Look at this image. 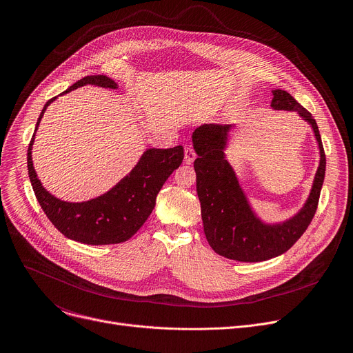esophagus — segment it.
Here are the masks:
<instances>
[{"label":"esophagus","mask_w":353,"mask_h":353,"mask_svg":"<svg viewBox=\"0 0 353 353\" xmlns=\"http://www.w3.org/2000/svg\"><path fill=\"white\" fill-rule=\"evenodd\" d=\"M195 161V152L191 146L184 148V163L191 165Z\"/></svg>","instance_id":"esophagus-1"}]
</instances>
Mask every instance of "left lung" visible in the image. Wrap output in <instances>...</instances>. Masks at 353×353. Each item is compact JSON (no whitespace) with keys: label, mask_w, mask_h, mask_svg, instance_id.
Segmentation results:
<instances>
[{"label":"left lung","mask_w":353,"mask_h":353,"mask_svg":"<svg viewBox=\"0 0 353 353\" xmlns=\"http://www.w3.org/2000/svg\"><path fill=\"white\" fill-rule=\"evenodd\" d=\"M272 96L274 110L297 112L312 125L320 149L319 169L306 203L296 215L283 222L265 223L251 208L225 155L232 124H204L192 132V145L198 157L194 162L196 194L207 240L219 256L243 263L278 257L297 241L316 214L325 176V154L316 120L286 90L274 89Z\"/></svg>","instance_id":"left-lung-1"}]
</instances>
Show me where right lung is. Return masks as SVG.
Wrapping results in <instances>:
<instances>
[{
    "label": "right lung",
    "instance_id": "right-lung-1",
    "mask_svg": "<svg viewBox=\"0 0 353 353\" xmlns=\"http://www.w3.org/2000/svg\"><path fill=\"white\" fill-rule=\"evenodd\" d=\"M85 85L109 89L119 88L106 75H89L75 82L61 94ZM56 99H50L44 105L34 131H37L46 109ZM34 134L28 148V170L41 210L65 237L92 245L117 244L132 237L155 208L157 195L162 185L184 158L181 145L169 149L149 148L132 170L108 192L83 203H68L50 194L34 172L32 161Z\"/></svg>",
    "mask_w": 353,
    "mask_h": 353
}]
</instances>
